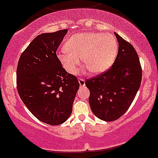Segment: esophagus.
I'll use <instances>...</instances> for the list:
<instances>
[{"label":"esophagus","instance_id":"1","mask_svg":"<svg viewBox=\"0 0 158 158\" xmlns=\"http://www.w3.org/2000/svg\"><path fill=\"white\" fill-rule=\"evenodd\" d=\"M78 80H79V85H80L81 87L85 86V81L84 79H82V78H79V79H78Z\"/></svg>","mask_w":158,"mask_h":158}]
</instances>
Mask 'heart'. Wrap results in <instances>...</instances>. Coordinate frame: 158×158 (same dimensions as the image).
<instances>
[{"label": "heart", "mask_w": 158, "mask_h": 158, "mask_svg": "<svg viewBox=\"0 0 158 158\" xmlns=\"http://www.w3.org/2000/svg\"><path fill=\"white\" fill-rule=\"evenodd\" d=\"M64 48L65 50L58 51L56 56L68 73H76L81 58L89 72L98 74L113 64L117 55L118 43L110 34L83 32L68 38Z\"/></svg>", "instance_id": "heart-1"}]
</instances>
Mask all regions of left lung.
Returning a JSON list of instances; mask_svg holds the SVG:
<instances>
[{"mask_svg": "<svg viewBox=\"0 0 158 158\" xmlns=\"http://www.w3.org/2000/svg\"><path fill=\"white\" fill-rule=\"evenodd\" d=\"M118 51L113 65L85 81L90 90L89 103L96 117L113 121L127 111L135 97L142 79V68L135 49L115 33Z\"/></svg>", "mask_w": 158, "mask_h": 158, "instance_id": "left-lung-1", "label": "left lung"}]
</instances>
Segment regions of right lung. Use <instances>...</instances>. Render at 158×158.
Segmentation results:
<instances>
[{
  "instance_id": "add662e5",
  "label": "right lung",
  "mask_w": 158,
  "mask_h": 158,
  "mask_svg": "<svg viewBox=\"0 0 158 158\" xmlns=\"http://www.w3.org/2000/svg\"><path fill=\"white\" fill-rule=\"evenodd\" d=\"M68 30L38 35L19 59L17 89L20 98L38 120L59 125L69 118L79 88L77 77L68 73L56 51Z\"/></svg>"
}]
</instances>
